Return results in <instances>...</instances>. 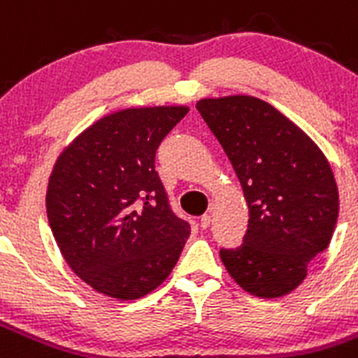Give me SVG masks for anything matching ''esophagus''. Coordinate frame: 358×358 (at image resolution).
<instances>
[{"instance_id": "1", "label": "esophagus", "mask_w": 358, "mask_h": 358, "mask_svg": "<svg viewBox=\"0 0 358 358\" xmlns=\"http://www.w3.org/2000/svg\"><path fill=\"white\" fill-rule=\"evenodd\" d=\"M209 224H211V216H209L208 213H206V215H202V218H201V227L202 229H208Z\"/></svg>"}]
</instances>
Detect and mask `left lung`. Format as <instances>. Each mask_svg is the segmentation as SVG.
<instances>
[{"label":"left lung","instance_id":"obj_1","mask_svg":"<svg viewBox=\"0 0 358 358\" xmlns=\"http://www.w3.org/2000/svg\"><path fill=\"white\" fill-rule=\"evenodd\" d=\"M196 110L224 147L248 206L243 245L220 250L247 293L280 298L330 245L339 215L336 179L320 147L277 108L252 96L201 99Z\"/></svg>","mask_w":358,"mask_h":358}]
</instances>
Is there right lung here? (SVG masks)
Listing matches in <instances>:
<instances>
[{
  "label": "right lung",
  "instance_id": "add662e5",
  "mask_svg": "<svg viewBox=\"0 0 358 358\" xmlns=\"http://www.w3.org/2000/svg\"><path fill=\"white\" fill-rule=\"evenodd\" d=\"M188 106L126 108L72 140L49 176L45 209L65 262L92 289L136 300L172 273L192 227L173 215L156 150Z\"/></svg>",
  "mask_w": 358,
  "mask_h": 358
}]
</instances>
